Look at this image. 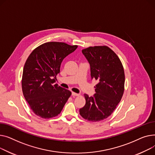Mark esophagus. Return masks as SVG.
Returning <instances> with one entry per match:
<instances>
[{"instance_id": "1", "label": "esophagus", "mask_w": 155, "mask_h": 155, "mask_svg": "<svg viewBox=\"0 0 155 155\" xmlns=\"http://www.w3.org/2000/svg\"><path fill=\"white\" fill-rule=\"evenodd\" d=\"M72 96H80L79 94H78V93H74V92L72 93Z\"/></svg>"}]
</instances>
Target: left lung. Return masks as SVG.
<instances>
[{
  "label": "left lung",
  "instance_id": "8db88e82",
  "mask_svg": "<svg viewBox=\"0 0 155 155\" xmlns=\"http://www.w3.org/2000/svg\"><path fill=\"white\" fill-rule=\"evenodd\" d=\"M91 66V76L98 83L93 97L84 94L85 106L79 110L84 119L92 122L110 116L120 102L124 90L125 76L121 60L106 45L90 46L82 50Z\"/></svg>",
  "mask_w": 155,
  "mask_h": 155
}]
</instances>
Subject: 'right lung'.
Instances as JSON below:
<instances>
[{
    "mask_svg": "<svg viewBox=\"0 0 155 155\" xmlns=\"http://www.w3.org/2000/svg\"><path fill=\"white\" fill-rule=\"evenodd\" d=\"M78 48L65 42H48L34 49L24 64L22 89L32 111L44 119L57 116L71 95L55 84L62 60Z\"/></svg>",
    "mask_w": 155,
    "mask_h": 155,
    "instance_id": "1",
    "label": "right lung"
}]
</instances>
